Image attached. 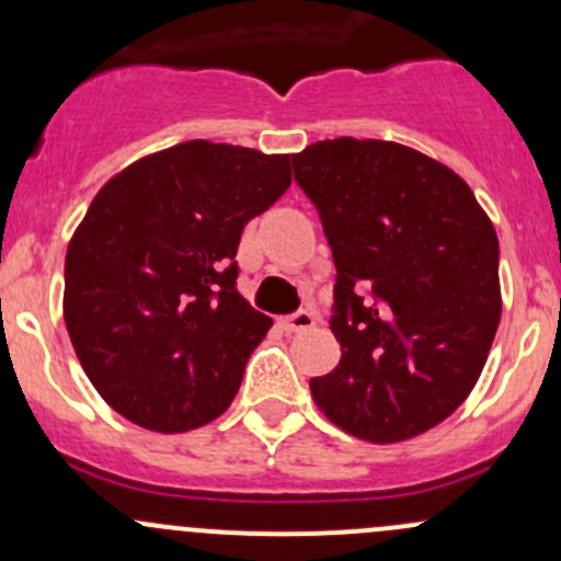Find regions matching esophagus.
<instances>
[{
	"label": "esophagus",
	"instance_id": "obj_1",
	"mask_svg": "<svg viewBox=\"0 0 561 561\" xmlns=\"http://www.w3.org/2000/svg\"><path fill=\"white\" fill-rule=\"evenodd\" d=\"M282 325H285V331L290 333L309 331V328H314V314L309 312V309H298V312L287 314L285 320H282Z\"/></svg>",
	"mask_w": 561,
	"mask_h": 561
}]
</instances>
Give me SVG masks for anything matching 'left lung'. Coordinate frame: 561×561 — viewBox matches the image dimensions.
<instances>
[{
	"label": "left lung",
	"instance_id": "8db88e82",
	"mask_svg": "<svg viewBox=\"0 0 561 561\" xmlns=\"http://www.w3.org/2000/svg\"><path fill=\"white\" fill-rule=\"evenodd\" d=\"M293 173L336 265L342 360L309 382L325 417L388 445L469 396L502 314L500 241L463 179L390 140H317Z\"/></svg>",
	"mask_w": 561,
	"mask_h": 561
}]
</instances>
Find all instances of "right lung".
Here are the masks:
<instances>
[{
  "label": "right lung",
  "mask_w": 561,
  "mask_h": 561,
  "mask_svg": "<svg viewBox=\"0 0 561 561\" xmlns=\"http://www.w3.org/2000/svg\"><path fill=\"white\" fill-rule=\"evenodd\" d=\"M290 186V157L186 140L113 175L65 260V322L107 404L190 432L239 393L271 317L239 296L244 225Z\"/></svg>",
  "instance_id": "1"
}]
</instances>
